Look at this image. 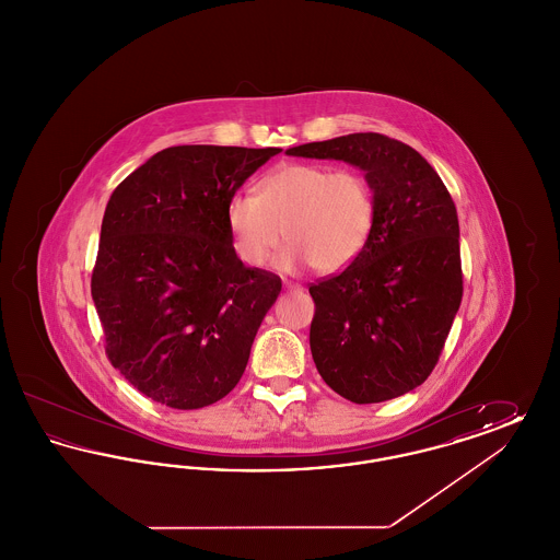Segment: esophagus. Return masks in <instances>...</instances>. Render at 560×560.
I'll return each mask as SVG.
<instances>
[{
	"mask_svg": "<svg viewBox=\"0 0 560 560\" xmlns=\"http://www.w3.org/2000/svg\"><path fill=\"white\" fill-rule=\"evenodd\" d=\"M283 288H285L288 292H300V290H302L298 283H292V281H283Z\"/></svg>",
	"mask_w": 560,
	"mask_h": 560,
	"instance_id": "esophagus-1",
	"label": "esophagus"
}]
</instances>
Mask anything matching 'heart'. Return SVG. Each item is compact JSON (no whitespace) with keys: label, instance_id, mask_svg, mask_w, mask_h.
<instances>
[{"label":"heart","instance_id":"heart-1","mask_svg":"<svg viewBox=\"0 0 560 560\" xmlns=\"http://www.w3.org/2000/svg\"><path fill=\"white\" fill-rule=\"evenodd\" d=\"M231 241L249 267L292 241L277 267L285 272L315 267L323 275L350 267L372 240L375 197L359 170L288 163L260 185V195L237 192L226 208Z\"/></svg>","mask_w":560,"mask_h":560}]
</instances>
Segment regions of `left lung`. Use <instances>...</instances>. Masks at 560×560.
I'll return each instance as SVG.
<instances>
[{
    "label": "left lung",
    "mask_w": 560,
    "mask_h": 560,
    "mask_svg": "<svg viewBox=\"0 0 560 560\" xmlns=\"http://www.w3.org/2000/svg\"><path fill=\"white\" fill-rule=\"evenodd\" d=\"M365 172L372 240L340 275L313 283L311 352L325 384L365 405L427 382L462 302L459 224L452 195L416 149L384 133H348L288 149Z\"/></svg>",
    "instance_id": "1"
}]
</instances>
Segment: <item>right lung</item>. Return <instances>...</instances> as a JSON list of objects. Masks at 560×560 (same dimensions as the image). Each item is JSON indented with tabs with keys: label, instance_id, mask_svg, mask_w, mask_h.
Returning <instances> with one entry per match:
<instances>
[{
	"label": "right lung",
	"instance_id": "right-lung-1",
	"mask_svg": "<svg viewBox=\"0 0 560 560\" xmlns=\"http://www.w3.org/2000/svg\"><path fill=\"white\" fill-rule=\"evenodd\" d=\"M277 153L170 147L113 190L92 300L110 365L144 397L199 409L237 386L281 279L241 262L226 208Z\"/></svg>",
	"mask_w": 560,
	"mask_h": 560
}]
</instances>
